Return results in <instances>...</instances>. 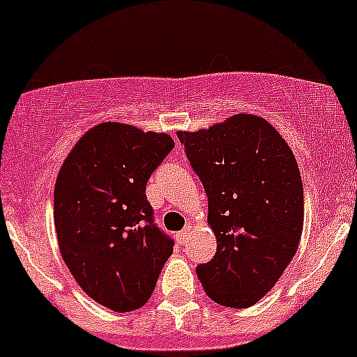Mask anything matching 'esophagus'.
Instances as JSON below:
<instances>
[{"instance_id":"1","label":"esophagus","mask_w":357,"mask_h":357,"mask_svg":"<svg viewBox=\"0 0 357 357\" xmlns=\"http://www.w3.org/2000/svg\"><path fill=\"white\" fill-rule=\"evenodd\" d=\"M190 229H192V228H185V229H183V231H179L178 235H176V240H178V243H181V245H183V243L188 242Z\"/></svg>"}]
</instances>
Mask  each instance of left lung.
Instances as JSON below:
<instances>
[{
	"label": "left lung",
	"mask_w": 357,
	"mask_h": 357,
	"mask_svg": "<svg viewBox=\"0 0 357 357\" xmlns=\"http://www.w3.org/2000/svg\"><path fill=\"white\" fill-rule=\"evenodd\" d=\"M178 138L207 193L218 240L215 255L197 266V275L214 302L250 307L276 285L301 242L297 160L280 132L250 114Z\"/></svg>",
	"instance_id": "1"
}]
</instances>
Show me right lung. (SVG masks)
Wrapping results in <instances>:
<instances>
[{
    "label": "right lung",
    "instance_id": "1",
    "mask_svg": "<svg viewBox=\"0 0 357 357\" xmlns=\"http://www.w3.org/2000/svg\"><path fill=\"white\" fill-rule=\"evenodd\" d=\"M174 142L164 132L102 122L72 149L55 183V228L68 271L115 312L152 295L174 240L146 200V183Z\"/></svg>",
    "mask_w": 357,
    "mask_h": 357
}]
</instances>
